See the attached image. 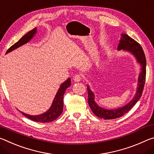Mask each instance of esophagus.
Masks as SVG:
<instances>
[{"label": "esophagus", "instance_id": "1", "mask_svg": "<svg viewBox=\"0 0 154 154\" xmlns=\"http://www.w3.org/2000/svg\"><path fill=\"white\" fill-rule=\"evenodd\" d=\"M73 80L75 82H79L81 80V76L80 75H75L74 78H73Z\"/></svg>", "mask_w": 154, "mask_h": 154}]
</instances>
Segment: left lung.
Segmentation results:
<instances>
[{
  "label": "left lung",
  "instance_id": "left-lung-1",
  "mask_svg": "<svg viewBox=\"0 0 154 154\" xmlns=\"http://www.w3.org/2000/svg\"><path fill=\"white\" fill-rule=\"evenodd\" d=\"M122 37L118 45L117 50L128 52L135 57L138 63L140 65V72L138 78V87L137 92L132 100L128 102L127 104L122 107L116 108V109H106L100 106L95 101V94L90 89L89 85H87L88 91V104L93 112L97 117L104 119H114L122 117L128 112L137 102L140 100L143 94V90L144 88L146 76V59L145 55L142 47L135 40L131 38L128 35L123 33L121 35Z\"/></svg>",
  "mask_w": 154,
  "mask_h": 154
}]
</instances>
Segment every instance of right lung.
Segmentation results:
<instances>
[{
	"mask_svg": "<svg viewBox=\"0 0 154 154\" xmlns=\"http://www.w3.org/2000/svg\"><path fill=\"white\" fill-rule=\"evenodd\" d=\"M37 28H35L34 29L28 32L18 42L14 44L13 46L10 47L7 50L6 54L13 51V50H16L17 48L23 46L25 44L29 42L32 39V37L35 36V34L37 33ZM70 86H71V79H70V78H69V79L60 85L59 89L57 91L56 95H55L54 98L53 102L52 103V105L50 106L49 109L46 112L43 113V114L38 115H31L22 112L20 111V110L19 111L21 112L22 114L24 115L25 117L34 121V122L40 123H48L52 122V121L57 119V117H59L60 114L63 112V95L65 91Z\"/></svg>",
	"mask_w": 154,
	"mask_h": 154,
	"instance_id": "1",
	"label": "right lung"
}]
</instances>
